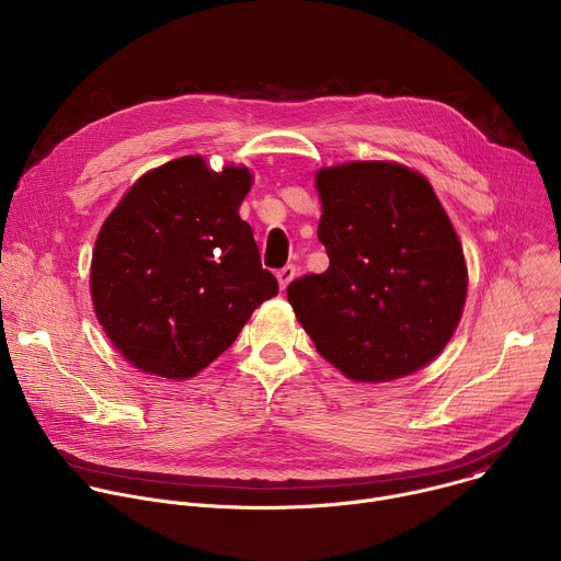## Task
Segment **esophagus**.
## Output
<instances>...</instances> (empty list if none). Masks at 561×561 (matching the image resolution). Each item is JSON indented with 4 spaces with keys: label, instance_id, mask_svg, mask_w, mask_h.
<instances>
[{
    "label": "esophagus",
    "instance_id": "esophagus-1",
    "mask_svg": "<svg viewBox=\"0 0 561 561\" xmlns=\"http://www.w3.org/2000/svg\"><path fill=\"white\" fill-rule=\"evenodd\" d=\"M295 275H297V268L293 266V264H286L284 268H279L277 271V282H279V288L282 290H286V286L295 279Z\"/></svg>",
    "mask_w": 561,
    "mask_h": 561
}]
</instances>
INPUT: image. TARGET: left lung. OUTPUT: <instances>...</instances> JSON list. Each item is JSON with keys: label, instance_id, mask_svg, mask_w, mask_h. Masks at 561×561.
I'll return each mask as SVG.
<instances>
[{"label": "left lung", "instance_id": "left-lung-1", "mask_svg": "<svg viewBox=\"0 0 561 561\" xmlns=\"http://www.w3.org/2000/svg\"><path fill=\"white\" fill-rule=\"evenodd\" d=\"M324 273L293 279L288 301L317 353L355 381H388L435 359L466 299L457 232L431 184L388 162L317 173Z\"/></svg>", "mask_w": 561, "mask_h": 561}]
</instances>
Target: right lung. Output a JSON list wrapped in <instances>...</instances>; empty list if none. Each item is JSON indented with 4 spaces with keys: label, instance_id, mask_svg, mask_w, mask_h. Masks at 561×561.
<instances>
[{
    "label": "right lung",
    "instance_id": "1",
    "mask_svg": "<svg viewBox=\"0 0 561 561\" xmlns=\"http://www.w3.org/2000/svg\"><path fill=\"white\" fill-rule=\"evenodd\" d=\"M253 178L180 157L146 173L104 221L91 293L100 324L144 373L186 379L217 359L279 293L237 215Z\"/></svg>",
    "mask_w": 561,
    "mask_h": 561
}]
</instances>
